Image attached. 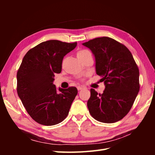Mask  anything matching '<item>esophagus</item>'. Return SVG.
Wrapping results in <instances>:
<instances>
[{"label": "esophagus", "instance_id": "esophagus-1", "mask_svg": "<svg viewBox=\"0 0 155 155\" xmlns=\"http://www.w3.org/2000/svg\"><path fill=\"white\" fill-rule=\"evenodd\" d=\"M84 87H82V86H79V87H77V89L78 90V91H81V90H83V89H84Z\"/></svg>", "mask_w": 155, "mask_h": 155}]
</instances>
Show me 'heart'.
<instances>
[{
	"mask_svg": "<svg viewBox=\"0 0 155 155\" xmlns=\"http://www.w3.org/2000/svg\"><path fill=\"white\" fill-rule=\"evenodd\" d=\"M89 53H91V52L88 50H86V49H82V50H80L77 52V57L78 58H81Z\"/></svg>",
	"mask_w": 155,
	"mask_h": 155,
	"instance_id": "obj_1",
	"label": "heart"
}]
</instances>
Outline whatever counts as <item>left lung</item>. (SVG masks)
Segmentation results:
<instances>
[{
  "mask_svg": "<svg viewBox=\"0 0 155 155\" xmlns=\"http://www.w3.org/2000/svg\"><path fill=\"white\" fill-rule=\"evenodd\" d=\"M93 52L96 71L105 89L98 93L91 89L87 107L94 119L113 123L130 111L140 89L139 70L130 51L114 39L95 38L83 44Z\"/></svg>",
  "mask_w": 155,
  "mask_h": 155,
  "instance_id": "1",
  "label": "left lung"
}]
</instances>
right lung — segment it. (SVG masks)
I'll use <instances>...</instances> for the list:
<instances>
[{
  "instance_id": "add662e5",
  "label": "right lung",
  "mask_w": 155,
  "mask_h": 155,
  "mask_svg": "<svg viewBox=\"0 0 155 155\" xmlns=\"http://www.w3.org/2000/svg\"><path fill=\"white\" fill-rule=\"evenodd\" d=\"M77 42L51 40L30 49L16 74L17 93L31 117L37 123L52 126L64 120L78 93L74 87L57 91L55 73H61L64 56Z\"/></svg>"
}]
</instances>
